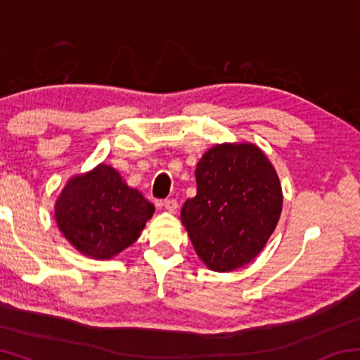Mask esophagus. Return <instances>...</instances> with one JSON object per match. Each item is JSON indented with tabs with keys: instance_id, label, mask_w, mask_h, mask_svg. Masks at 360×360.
Wrapping results in <instances>:
<instances>
[{
	"instance_id": "obj_1",
	"label": "esophagus",
	"mask_w": 360,
	"mask_h": 360,
	"mask_svg": "<svg viewBox=\"0 0 360 360\" xmlns=\"http://www.w3.org/2000/svg\"><path fill=\"white\" fill-rule=\"evenodd\" d=\"M163 206H165V210L169 211V212H176V211H178V208H179V205H178V202H176L174 198H167L165 202H163Z\"/></svg>"
}]
</instances>
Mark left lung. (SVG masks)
<instances>
[{
    "label": "left lung",
    "instance_id": "left-lung-1",
    "mask_svg": "<svg viewBox=\"0 0 360 360\" xmlns=\"http://www.w3.org/2000/svg\"><path fill=\"white\" fill-rule=\"evenodd\" d=\"M197 195L181 219L206 266L231 271L251 262L275 230L283 206L278 174L254 144H219L195 169Z\"/></svg>",
    "mask_w": 360,
    "mask_h": 360
}]
</instances>
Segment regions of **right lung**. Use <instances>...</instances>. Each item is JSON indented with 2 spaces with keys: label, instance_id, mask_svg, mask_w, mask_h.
<instances>
[{
  "label": "right lung",
  "instance_id": "add662e5",
  "mask_svg": "<svg viewBox=\"0 0 360 360\" xmlns=\"http://www.w3.org/2000/svg\"><path fill=\"white\" fill-rule=\"evenodd\" d=\"M154 205L108 165L72 178L56 205L62 233L77 251L111 259L138 240Z\"/></svg>",
  "mask_w": 360,
  "mask_h": 360
}]
</instances>
